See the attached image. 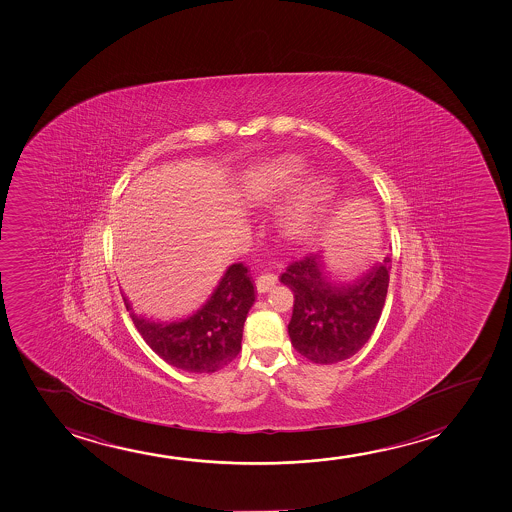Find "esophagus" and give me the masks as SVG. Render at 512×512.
Instances as JSON below:
<instances>
[{"instance_id":"esophagus-1","label":"esophagus","mask_w":512,"mask_h":512,"mask_svg":"<svg viewBox=\"0 0 512 512\" xmlns=\"http://www.w3.org/2000/svg\"><path fill=\"white\" fill-rule=\"evenodd\" d=\"M276 276L271 273H262L257 276V280H255V287H257V292L260 294H264L267 292L269 288L274 287L276 285Z\"/></svg>"}]
</instances>
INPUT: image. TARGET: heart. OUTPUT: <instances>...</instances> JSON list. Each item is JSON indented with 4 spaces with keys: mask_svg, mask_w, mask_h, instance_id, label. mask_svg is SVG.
<instances>
[{
    "mask_svg": "<svg viewBox=\"0 0 512 512\" xmlns=\"http://www.w3.org/2000/svg\"><path fill=\"white\" fill-rule=\"evenodd\" d=\"M306 164L295 155L267 162L252 175L250 196L257 203H274L287 197L306 176ZM334 199V185L318 178L306 183L288 206L281 227L290 239H306L323 224Z\"/></svg>",
    "mask_w": 512,
    "mask_h": 512,
    "instance_id": "1",
    "label": "heart"
}]
</instances>
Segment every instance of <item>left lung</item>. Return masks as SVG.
Here are the masks:
<instances>
[{
	"label": "left lung",
	"instance_id": "obj_1",
	"mask_svg": "<svg viewBox=\"0 0 512 512\" xmlns=\"http://www.w3.org/2000/svg\"><path fill=\"white\" fill-rule=\"evenodd\" d=\"M390 255L350 285H334L320 255L292 260L280 281L294 292L288 334L295 350L315 364L353 357L376 329L390 283Z\"/></svg>",
	"mask_w": 512,
	"mask_h": 512
}]
</instances>
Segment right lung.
<instances>
[{"label": "right lung", "instance_id": "right-lung-1", "mask_svg": "<svg viewBox=\"0 0 512 512\" xmlns=\"http://www.w3.org/2000/svg\"><path fill=\"white\" fill-rule=\"evenodd\" d=\"M255 301V290L243 264L225 271L210 301L187 320L155 323L131 313L134 327L159 357L185 372L220 371L241 351L243 325ZM131 311L129 302L124 301Z\"/></svg>", "mask_w": 512, "mask_h": 512}]
</instances>
